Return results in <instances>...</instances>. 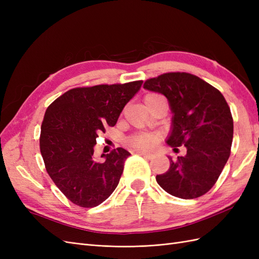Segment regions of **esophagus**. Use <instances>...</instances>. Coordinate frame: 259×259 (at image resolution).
Segmentation results:
<instances>
[{"mask_svg":"<svg viewBox=\"0 0 259 259\" xmlns=\"http://www.w3.org/2000/svg\"><path fill=\"white\" fill-rule=\"evenodd\" d=\"M137 153H139L140 155H144V156H146V158H148V159H151L152 156H153V154H152V153H150V152H147V151H144V150H138V151H137Z\"/></svg>","mask_w":259,"mask_h":259,"instance_id":"esophagus-1","label":"esophagus"}]
</instances>
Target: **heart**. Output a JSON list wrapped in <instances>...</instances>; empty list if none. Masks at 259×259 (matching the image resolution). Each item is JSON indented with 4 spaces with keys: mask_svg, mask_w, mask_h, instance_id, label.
Segmentation results:
<instances>
[{
    "mask_svg": "<svg viewBox=\"0 0 259 259\" xmlns=\"http://www.w3.org/2000/svg\"><path fill=\"white\" fill-rule=\"evenodd\" d=\"M159 99H164L161 95L156 93H149L145 96V104L150 105L153 101ZM158 142V136L154 134H149V133H140V134H135L128 138V144L137 149H150L155 146Z\"/></svg>",
    "mask_w": 259,
    "mask_h": 259,
    "instance_id": "obj_1",
    "label": "heart"
}]
</instances>
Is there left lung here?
<instances>
[{
    "label": "left lung",
    "mask_w": 259,
    "mask_h": 259,
    "mask_svg": "<svg viewBox=\"0 0 259 259\" xmlns=\"http://www.w3.org/2000/svg\"><path fill=\"white\" fill-rule=\"evenodd\" d=\"M144 89L163 94L174 113L167 145L187 153L173 160L169 168L156 175L167 193L180 199H195L211 189L231 152L233 119L223 94L199 76L167 72L148 79Z\"/></svg>",
    "instance_id": "left-lung-1"
}]
</instances>
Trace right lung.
<instances>
[{"mask_svg":"<svg viewBox=\"0 0 259 259\" xmlns=\"http://www.w3.org/2000/svg\"><path fill=\"white\" fill-rule=\"evenodd\" d=\"M143 81L75 88L46 109L41 126L40 150L46 171L73 204L94 207L110 197L120 182L131 153L116 148L94 160L98 133L114 126L123 108Z\"/></svg>","mask_w":259,"mask_h":259,"instance_id":"obj_1","label":"right lung"}]
</instances>
